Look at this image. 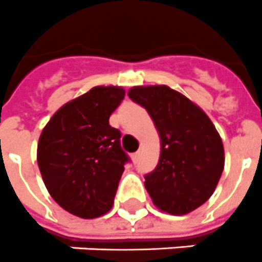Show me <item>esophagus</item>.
<instances>
[{
    "label": "esophagus",
    "instance_id": "34e87169",
    "mask_svg": "<svg viewBox=\"0 0 262 262\" xmlns=\"http://www.w3.org/2000/svg\"><path fill=\"white\" fill-rule=\"evenodd\" d=\"M139 158H141V151H137V152H134L133 156H131V160H133L134 164H137L138 161H139Z\"/></svg>",
    "mask_w": 262,
    "mask_h": 262
}]
</instances>
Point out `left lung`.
<instances>
[{
	"instance_id": "1",
	"label": "left lung",
	"mask_w": 262,
	"mask_h": 262,
	"mask_svg": "<svg viewBox=\"0 0 262 262\" xmlns=\"http://www.w3.org/2000/svg\"><path fill=\"white\" fill-rule=\"evenodd\" d=\"M128 96L147 110L160 133V161L144 176L154 206L171 215L189 214L219 183L225 167L221 135L200 106L166 85L133 86Z\"/></svg>"
}]
</instances>
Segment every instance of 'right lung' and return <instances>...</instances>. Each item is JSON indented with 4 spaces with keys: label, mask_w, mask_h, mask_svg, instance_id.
<instances>
[{
    "label": "right lung",
    "mask_w": 262,
    "mask_h": 262,
    "mask_svg": "<svg viewBox=\"0 0 262 262\" xmlns=\"http://www.w3.org/2000/svg\"><path fill=\"white\" fill-rule=\"evenodd\" d=\"M124 95L121 86L92 88L60 106L41 131L36 158L45 185L75 216L95 219L114 206L128 157L110 116Z\"/></svg>",
    "instance_id": "1"
}]
</instances>
